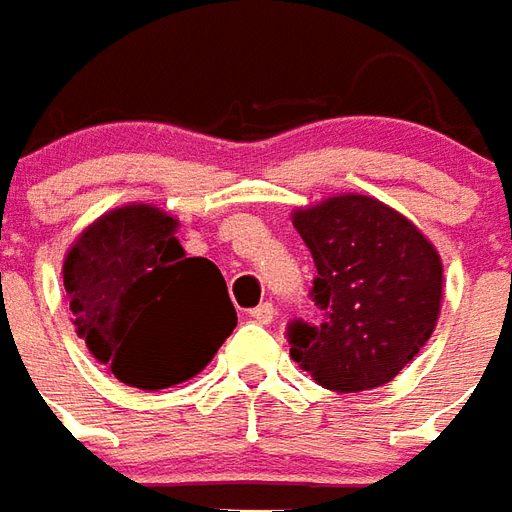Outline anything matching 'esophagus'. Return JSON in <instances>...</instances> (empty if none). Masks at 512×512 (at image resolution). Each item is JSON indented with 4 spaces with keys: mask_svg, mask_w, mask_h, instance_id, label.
<instances>
[{
    "mask_svg": "<svg viewBox=\"0 0 512 512\" xmlns=\"http://www.w3.org/2000/svg\"><path fill=\"white\" fill-rule=\"evenodd\" d=\"M274 315H277V310H274V307H271L268 301H266V304H260V307H255V310L249 312V318H252V321H257V323H263V326L274 321Z\"/></svg>",
    "mask_w": 512,
    "mask_h": 512,
    "instance_id": "1",
    "label": "esophagus"
}]
</instances>
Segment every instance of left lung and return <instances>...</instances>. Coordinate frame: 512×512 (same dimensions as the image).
<instances>
[{
    "instance_id": "8db88e82",
    "label": "left lung",
    "mask_w": 512,
    "mask_h": 512,
    "mask_svg": "<svg viewBox=\"0 0 512 512\" xmlns=\"http://www.w3.org/2000/svg\"><path fill=\"white\" fill-rule=\"evenodd\" d=\"M312 252L318 326L290 323L293 362L332 392L389 384L436 329L444 266L417 224L370 194H334L293 211Z\"/></svg>"
}]
</instances>
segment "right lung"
I'll return each mask as SVG.
<instances>
[{"mask_svg":"<svg viewBox=\"0 0 512 512\" xmlns=\"http://www.w3.org/2000/svg\"><path fill=\"white\" fill-rule=\"evenodd\" d=\"M175 233V216L128 202L87 224L62 263L76 334L145 392L197 376L238 321L222 271L186 257Z\"/></svg>","mask_w":512,"mask_h":512,"instance_id":"obj_1","label":"right lung"}]
</instances>
